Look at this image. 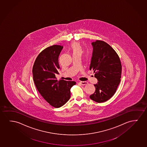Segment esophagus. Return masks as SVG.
Listing matches in <instances>:
<instances>
[{
	"mask_svg": "<svg viewBox=\"0 0 147 147\" xmlns=\"http://www.w3.org/2000/svg\"><path fill=\"white\" fill-rule=\"evenodd\" d=\"M80 84L82 85H87L88 83L87 82H86V81H82V82H80Z\"/></svg>",
	"mask_w": 147,
	"mask_h": 147,
	"instance_id": "esophagus-1",
	"label": "esophagus"
}]
</instances>
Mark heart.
Returning a JSON list of instances; mask_svg holds the SVG:
<instances>
[{
	"mask_svg": "<svg viewBox=\"0 0 147 147\" xmlns=\"http://www.w3.org/2000/svg\"><path fill=\"white\" fill-rule=\"evenodd\" d=\"M70 49L72 54H80L82 55L83 52V48L79 42H74L70 45Z\"/></svg>",
	"mask_w": 147,
	"mask_h": 147,
	"instance_id": "b5f03b06",
	"label": "heart"
}]
</instances>
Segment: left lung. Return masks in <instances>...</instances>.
<instances>
[{
    "label": "left lung",
    "mask_w": 147,
    "mask_h": 147,
    "mask_svg": "<svg viewBox=\"0 0 147 147\" xmlns=\"http://www.w3.org/2000/svg\"><path fill=\"white\" fill-rule=\"evenodd\" d=\"M93 54L90 69L94 70L98 82L95 92L90 96L98 102L107 101L114 95L120 82L122 66L116 51L105 42L97 40L92 43Z\"/></svg>",
    "instance_id": "left-lung-1"
}]
</instances>
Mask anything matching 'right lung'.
Segmentation results:
<instances>
[{
	"label": "right lung",
	"mask_w": 147,
	"mask_h": 147,
	"mask_svg": "<svg viewBox=\"0 0 147 147\" xmlns=\"http://www.w3.org/2000/svg\"><path fill=\"white\" fill-rule=\"evenodd\" d=\"M63 46H51L42 51L33 66V80L38 91L50 105L55 108L64 105L70 98V89L74 81H58L60 66L58 57Z\"/></svg>",
	"instance_id": "add662e5"
}]
</instances>
